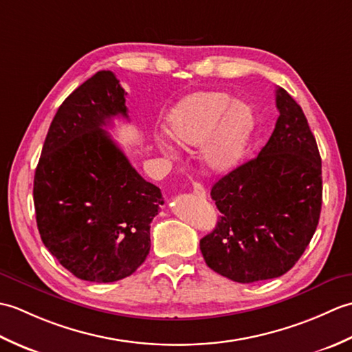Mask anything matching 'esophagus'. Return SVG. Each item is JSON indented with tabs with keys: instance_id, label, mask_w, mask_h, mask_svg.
<instances>
[{
	"instance_id": "esophagus-1",
	"label": "esophagus",
	"mask_w": 352,
	"mask_h": 352,
	"mask_svg": "<svg viewBox=\"0 0 352 352\" xmlns=\"http://www.w3.org/2000/svg\"><path fill=\"white\" fill-rule=\"evenodd\" d=\"M192 189H193V193H195L198 198H206V189L199 183H193Z\"/></svg>"
}]
</instances>
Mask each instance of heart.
I'll return each mask as SVG.
<instances>
[{"label": "heart", "mask_w": 352, "mask_h": 352, "mask_svg": "<svg viewBox=\"0 0 352 352\" xmlns=\"http://www.w3.org/2000/svg\"><path fill=\"white\" fill-rule=\"evenodd\" d=\"M166 130L183 146L203 145L201 162L207 170L221 174L242 162L256 130V118L248 104L234 101L227 92H197L169 110ZM160 148L164 153L174 151L166 140H160Z\"/></svg>", "instance_id": "obj_1"}]
</instances>
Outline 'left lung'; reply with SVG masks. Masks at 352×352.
<instances>
[{
  "label": "left lung",
  "instance_id": "left-lung-1",
  "mask_svg": "<svg viewBox=\"0 0 352 352\" xmlns=\"http://www.w3.org/2000/svg\"><path fill=\"white\" fill-rule=\"evenodd\" d=\"M280 116L256 159L212 188L222 216L199 241L207 266L237 283L276 278L294 267L315 234L322 164L302 109L276 89Z\"/></svg>",
  "mask_w": 352,
  "mask_h": 352
}]
</instances>
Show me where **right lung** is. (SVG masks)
Wrapping results in <instances>:
<instances>
[{"label": "right lung", "instance_id": "obj_1", "mask_svg": "<svg viewBox=\"0 0 352 352\" xmlns=\"http://www.w3.org/2000/svg\"><path fill=\"white\" fill-rule=\"evenodd\" d=\"M126 92L111 71L78 86L52 119L34 174L43 245L80 280L113 283L144 263L162 192L144 180L110 134L129 119Z\"/></svg>", "mask_w": 352, "mask_h": 352}]
</instances>
